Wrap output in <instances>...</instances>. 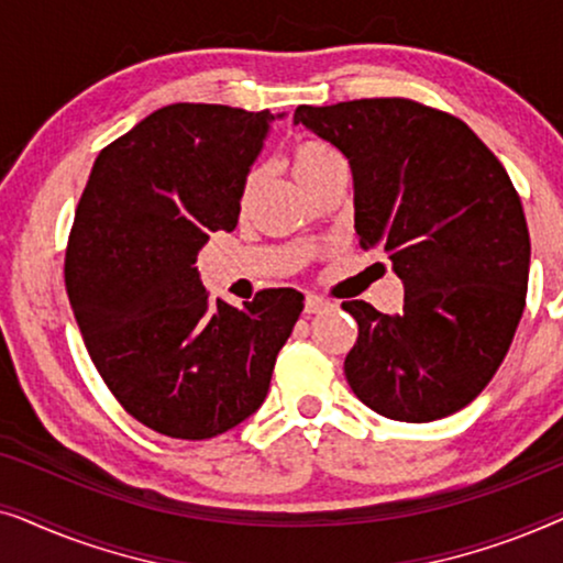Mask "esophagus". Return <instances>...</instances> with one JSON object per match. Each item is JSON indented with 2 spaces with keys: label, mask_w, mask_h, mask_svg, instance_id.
<instances>
[{
  "label": "esophagus",
  "mask_w": 563,
  "mask_h": 563,
  "mask_svg": "<svg viewBox=\"0 0 563 563\" xmlns=\"http://www.w3.org/2000/svg\"><path fill=\"white\" fill-rule=\"evenodd\" d=\"M325 310H330L328 299H322L318 295H307L305 297V312L307 314H318V312H325Z\"/></svg>",
  "instance_id": "34e87169"
}]
</instances>
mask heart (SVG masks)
I'll list each match as a JSON object with an SVG mask.
<instances>
[{"instance_id":"heart-1","label":"heart","mask_w":563,"mask_h":563,"mask_svg":"<svg viewBox=\"0 0 563 563\" xmlns=\"http://www.w3.org/2000/svg\"><path fill=\"white\" fill-rule=\"evenodd\" d=\"M343 158L333 145L325 141H318V137H310V141H299L289 153V168L295 174V179L302 184V187L310 191L314 184H318L322 176L335 172V168H343ZM258 172H251L245 176L243 189H241V207L245 210L253 197V189H256Z\"/></svg>"}]
</instances>
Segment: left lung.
Returning <instances> with one entry per match:
<instances>
[{
    "label": "left lung",
    "instance_id": "8db88e82",
    "mask_svg": "<svg viewBox=\"0 0 563 563\" xmlns=\"http://www.w3.org/2000/svg\"><path fill=\"white\" fill-rule=\"evenodd\" d=\"M295 122L349 158L361 249L387 253L405 284L399 314L343 302L358 322L353 395L402 422L459 412L526 310L530 235L505 166L464 120L405 97L299 104Z\"/></svg>",
    "mask_w": 563,
    "mask_h": 563
}]
</instances>
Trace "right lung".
I'll return each instance as SVG.
<instances>
[{"label": "right lung", "mask_w": 563, "mask_h": 563, "mask_svg": "<svg viewBox=\"0 0 563 563\" xmlns=\"http://www.w3.org/2000/svg\"><path fill=\"white\" fill-rule=\"evenodd\" d=\"M268 110L179 102L102 148L66 245V291L107 389L145 428L205 441L266 399L297 289L210 299L197 253L233 230Z\"/></svg>", "instance_id": "obj_1"}]
</instances>
